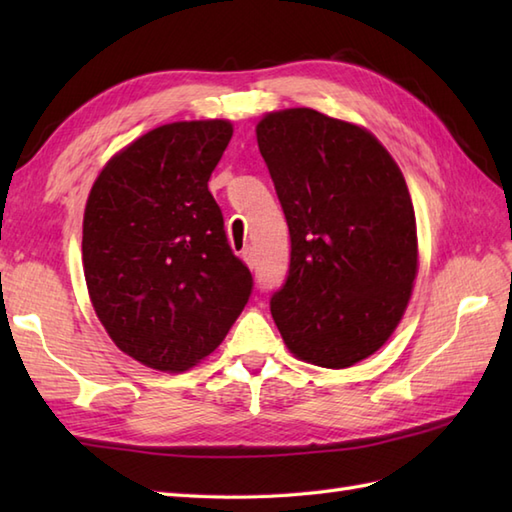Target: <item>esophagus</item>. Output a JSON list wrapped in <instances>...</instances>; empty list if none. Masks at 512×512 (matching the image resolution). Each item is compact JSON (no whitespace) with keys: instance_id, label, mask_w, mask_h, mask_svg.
Listing matches in <instances>:
<instances>
[{"instance_id":"obj_1","label":"esophagus","mask_w":512,"mask_h":512,"mask_svg":"<svg viewBox=\"0 0 512 512\" xmlns=\"http://www.w3.org/2000/svg\"><path fill=\"white\" fill-rule=\"evenodd\" d=\"M242 259H244V262H246L250 268H255V253H253V248H244Z\"/></svg>"}]
</instances>
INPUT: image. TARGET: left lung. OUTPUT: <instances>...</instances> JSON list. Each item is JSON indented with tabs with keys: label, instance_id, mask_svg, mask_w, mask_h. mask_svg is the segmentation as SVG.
Returning a JSON list of instances; mask_svg holds the SVG:
<instances>
[{
	"label": "left lung",
	"instance_id": "obj_1",
	"mask_svg": "<svg viewBox=\"0 0 512 512\" xmlns=\"http://www.w3.org/2000/svg\"><path fill=\"white\" fill-rule=\"evenodd\" d=\"M257 145L290 231L270 312L301 361L350 367L396 330L418 273L405 178L367 129L310 107L266 114Z\"/></svg>",
	"mask_w": 512,
	"mask_h": 512
}]
</instances>
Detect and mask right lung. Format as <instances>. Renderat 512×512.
<instances>
[{"label": "right lung", "mask_w": 512, "mask_h": 512, "mask_svg": "<svg viewBox=\"0 0 512 512\" xmlns=\"http://www.w3.org/2000/svg\"><path fill=\"white\" fill-rule=\"evenodd\" d=\"M233 125L151 129L99 173L83 215V270L103 328L125 354L182 372L224 341L253 292L209 191Z\"/></svg>", "instance_id": "right-lung-1"}]
</instances>
